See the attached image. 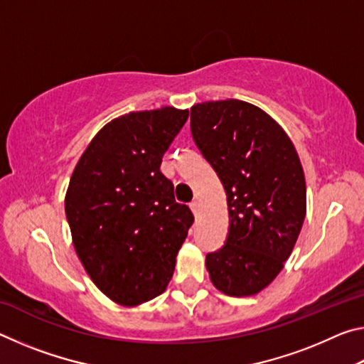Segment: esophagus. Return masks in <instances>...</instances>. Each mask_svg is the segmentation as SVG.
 <instances>
[{"mask_svg":"<svg viewBox=\"0 0 364 364\" xmlns=\"http://www.w3.org/2000/svg\"><path fill=\"white\" fill-rule=\"evenodd\" d=\"M189 207H191V210H193L194 215H197V213H199V210H200V205H199V202H197V200L191 202Z\"/></svg>","mask_w":364,"mask_h":364,"instance_id":"1","label":"esophagus"}]
</instances>
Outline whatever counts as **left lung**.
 <instances>
[{"label":"left lung","mask_w":364,"mask_h":364,"mask_svg":"<svg viewBox=\"0 0 364 364\" xmlns=\"http://www.w3.org/2000/svg\"><path fill=\"white\" fill-rule=\"evenodd\" d=\"M196 146L226 191L230 230L205 257L213 286L231 297L267 287L291 255L306 213V186L286 132L254 104L210 101L191 107Z\"/></svg>","instance_id":"obj_1"}]
</instances>
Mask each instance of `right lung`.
Wrapping results in <instances>:
<instances>
[{
  "mask_svg": "<svg viewBox=\"0 0 364 364\" xmlns=\"http://www.w3.org/2000/svg\"><path fill=\"white\" fill-rule=\"evenodd\" d=\"M188 115L162 107L114 119L72 173L65 215L77 255L97 289L120 305L144 304L167 289L194 221L160 171Z\"/></svg>",
  "mask_w": 364,
  "mask_h": 364,
  "instance_id": "1",
  "label": "right lung"
}]
</instances>
